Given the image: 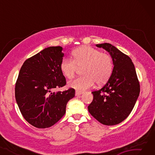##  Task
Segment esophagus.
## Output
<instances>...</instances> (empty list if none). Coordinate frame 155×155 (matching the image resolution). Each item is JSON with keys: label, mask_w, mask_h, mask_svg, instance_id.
Listing matches in <instances>:
<instances>
[{"label": "esophagus", "mask_w": 155, "mask_h": 155, "mask_svg": "<svg viewBox=\"0 0 155 155\" xmlns=\"http://www.w3.org/2000/svg\"><path fill=\"white\" fill-rule=\"evenodd\" d=\"M81 94H82V92H81V91H76V92H75V95L77 96H80V95H81Z\"/></svg>", "instance_id": "34e87169"}]
</instances>
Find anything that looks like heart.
I'll return each mask as SVG.
<instances>
[{
	"mask_svg": "<svg viewBox=\"0 0 155 155\" xmlns=\"http://www.w3.org/2000/svg\"><path fill=\"white\" fill-rule=\"evenodd\" d=\"M73 60L63 59L60 64L62 74L67 78H72L78 68H83V76L69 83V86L78 91L90 88L96 82L103 85L109 79L114 70V60L109 54L102 52L90 46L79 47L72 52Z\"/></svg>",
	"mask_w": 155,
	"mask_h": 155,
	"instance_id": "obj_1",
	"label": "heart"
}]
</instances>
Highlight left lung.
Wrapping results in <instances>:
<instances>
[{"label":"left lung","instance_id":"obj_1","mask_svg":"<svg viewBox=\"0 0 155 155\" xmlns=\"http://www.w3.org/2000/svg\"><path fill=\"white\" fill-rule=\"evenodd\" d=\"M96 46L109 52L114 66L105 85L91 92L94 98L88 111L103 124L115 125L124 121L132 111L140 94V82L129 57L111 44H96Z\"/></svg>","mask_w":155,"mask_h":155}]
</instances>
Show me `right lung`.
<instances>
[{
  "label": "right lung",
  "mask_w": 155,
  "mask_h": 155,
  "mask_svg": "<svg viewBox=\"0 0 155 155\" xmlns=\"http://www.w3.org/2000/svg\"><path fill=\"white\" fill-rule=\"evenodd\" d=\"M61 51V46H51L27 59L15 83V97L21 114L36 128H48L58 122L75 95L73 88L53 92L66 85L60 70Z\"/></svg>",
  "instance_id": "obj_1"
}]
</instances>
